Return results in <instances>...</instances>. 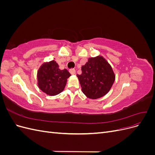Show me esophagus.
I'll list each match as a JSON object with an SVG mask.
<instances>
[{
	"instance_id": "obj_1",
	"label": "esophagus",
	"mask_w": 155,
	"mask_h": 155,
	"mask_svg": "<svg viewBox=\"0 0 155 155\" xmlns=\"http://www.w3.org/2000/svg\"><path fill=\"white\" fill-rule=\"evenodd\" d=\"M70 73L71 74H72V75L76 74V70H75V69H73V68L70 69Z\"/></svg>"
}]
</instances>
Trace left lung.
I'll return each instance as SVG.
<instances>
[{"instance_id":"obj_1","label":"left lung","mask_w":155,"mask_h":155,"mask_svg":"<svg viewBox=\"0 0 155 155\" xmlns=\"http://www.w3.org/2000/svg\"><path fill=\"white\" fill-rule=\"evenodd\" d=\"M82 74H77L83 93L90 99L96 100L109 92L115 80L110 64L101 55L90 58L81 67Z\"/></svg>"}]
</instances>
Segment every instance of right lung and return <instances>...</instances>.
Segmentation results:
<instances>
[{"mask_svg": "<svg viewBox=\"0 0 155 155\" xmlns=\"http://www.w3.org/2000/svg\"><path fill=\"white\" fill-rule=\"evenodd\" d=\"M70 76L67 69L60 70L59 64L52 60L44 63L39 67L37 71V85L47 95L55 96L64 90Z\"/></svg>", "mask_w": 155, "mask_h": 155, "instance_id": "obj_1", "label": "right lung"}]
</instances>
